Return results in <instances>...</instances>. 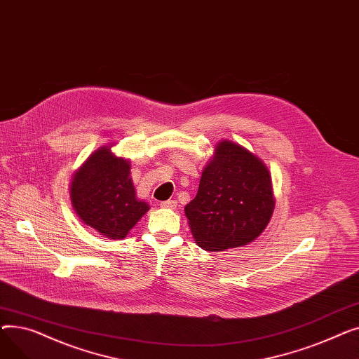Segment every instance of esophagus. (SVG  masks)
<instances>
[{
	"mask_svg": "<svg viewBox=\"0 0 359 359\" xmlns=\"http://www.w3.org/2000/svg\"><path fill=\"white\" fill-rule=\"evenodd\" d=\"M161 208H167V210H175L177 206V202L176 201H164L160 203Z\"/></svg>",
	"mask_w": 359,
	"mask_h": 359,
	"instance_id": "obj_1",
	"label": "esophagus"
}]
</instances>
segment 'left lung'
I'll return each instance as SVG.
<instances>
[{"instance_id": "left-lung-1", "label": "left lung", "mask_w": 359, "mask_h": 359, "mask_svg": "<svg viewBox=\"0 0 359 359\" xmlns=\"http://www.w3.org/2000/svg\"><path fill=\"white\" fill-rule=\"evenodd\" d=\"M273 208L266 164L243 145L222 140L202 170L198 194L184 206V214L198 246L222 252L256 240Z\"/></svg>"}]
</instances>
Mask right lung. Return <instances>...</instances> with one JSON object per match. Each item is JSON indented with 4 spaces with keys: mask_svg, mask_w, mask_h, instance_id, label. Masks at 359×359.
<instances>
[{
    "mask_svg": "<svg viewBox=\"0 0 359 359\" xmlns=\"http://www.w3.org/2000/svg\"><path fill=\"white\" fill-rule=\"evenodd\" d=\"M103 145L77 168L69 198L77 217L111 240H122L148 212L149 205L137 198L130 177V160L118 157Z\"/></svg>",
    "mask_w": 359,
    "mask_h": 359,
    "instance_id": "add662e5",
    "label": "right lung"
}]
</instances>
